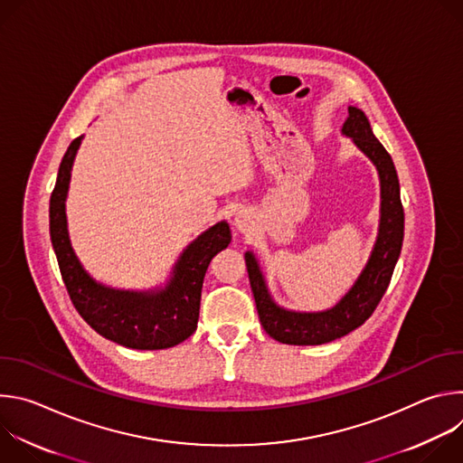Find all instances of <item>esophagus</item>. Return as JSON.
Instances as JSON below:
<instances>
[{
    "label": "esophagus",
    "mask_w": 463,
    "mask_h": 463,
    "mask_svg": "<svg viewBox=\"0 0 463 463\" xmlns=\"http://www.w3.org/2000/svg\"><path fill=\"white\" fill-rule=\"evenodd\" d=\"M234 225H236V227H238V231H241V232L249 231V227H250V216H249V213H245V211H240V213L236 214Z\"/></svg>",
    "instance_id": "esophagus-1"
}]
</instances>
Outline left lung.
<instances>
[{
	"label": "left lung",
	"instance_id": "left-lung-1",
	"mask_svg": "<svg viewBox=\"0 0 463 463\" xmlns=\"http://www.w3.org/2000/svg\"><path fill=\"white\" fill-rule=\"evenodd\" d=\"M348 113L343 134L352 137L379 170L383 197L379 236L355 286L335 307L322 313H295L280 309L271 300L266 284H263L254 256L250 252L245 254L249 282L260 322L275 341L284 345H324L348 335L355 327L364 324L381 302L402 252L405 213L400 195L398 172H395L390 154L372 134L366 115L352 106L348 108Z\"/></svg>",
	"mask_w": 463,
	"mask_h": 463
}]
</instances>
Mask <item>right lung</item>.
<instances>
[{
	"mask_svg": "<svg viewBox=\"0 0 463 463\" xmlns=\"http://www.w3.org/2000/svg\"><path fill=\"white\" fill-rule=\"evenodd\" d=\"M80 141L82 137L73 139L63 154L49 202V232L65 289L80 317L102 337L136 350L172 348L195 332L207 268L229 245L231 229L222 222L190 243L172 282L159 293H124L95 284L71 249L65 223L63 202Z\"/></svg>",
	"mask_w": 463,
	"mask_h": 463,
	"instance_id": "right-lung-1",
	"label": "right lung"
}]
</instances>
